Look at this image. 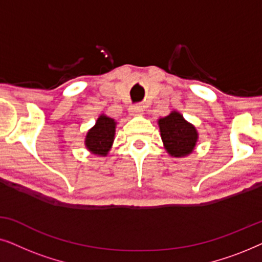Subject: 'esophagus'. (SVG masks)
I'll return each instance as SVG.
<instances>
[{
	"label": "esophagus",
	"mask_w": 262,
	"mask_h": 262,
	"mask_svg": "<svg viewBox=\"0 0 262 262\" xmlns=\"http://www.w3.org/2000/svg\"><path fill=\"white\" fill-rule=\"evenodd\" d=\"M128 112H130L131 116H142V114H143V108H142V106L135 105V106H131L130 107Z\"/></svg>",
	"instance_id": "34e87169"
}]
</instances>
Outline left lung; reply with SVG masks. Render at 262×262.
I'll return each mask as SVG.
<instances>
[{
    "label": "left lung",
    "mask_w": 262,
    "mask_h": 262,
    "mask_svg": "<svg viewBox=\"0 0 262 262\" xmlns=\"http://www.w3.org/2000/svg\"><path fill=\"white\" fill-rule=\"evenodd\" d=\"M159 126L163 145L170 156L184 157L194 150L198 132L177 111L170 112L167 117L160 118Z\"/></svg>",
    "instance_id": "1"
}]
</instances>
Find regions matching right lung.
Returning a JSON list of instances; mask_svg holds the SVG:
<instances>
[{"instance_id": "right-lung-1", "label": "right lung", "mask_w": 262, "mask_h": 262, "mask_svg": "<svg viewBox=\"0 0 262 262\" xmlns=\"http://www.w3.org/2000/svg\"><path fill=\"white\" fill-rule=\"evenodd\" d=\"M116 125V120L101 114L85 136L84 144L89 151L94 155L106 156L113 144Z\"/></svg>"}]
</instances>
